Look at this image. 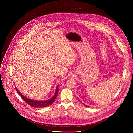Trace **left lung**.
I'll return each instance as SVG.
<instances>
[{"mask_svg": "<svg viewBox=\"0 0 133 133\" xmlns=\"http://www.w3.org/2000/svg\"><path fill=\"white\" fill-rule=\"evenodd\" d=\"M82 104H83V103H82ZM83 104V105H84V104ZM85 106H87V107H88V106H86V105H85Z\"/></svg>", "mask_w": 133, "mask_h": 133, "instance_id": "obj_1", "label": "left lung"}]
</instances>
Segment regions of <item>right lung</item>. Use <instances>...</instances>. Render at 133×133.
Here are the masks:
<instances>
[{"label": "right lung", "mask_w": 133, "mask_h": 133, "mask_svg": "<svg viewBox=\"0 0 133 133\" xmlns=\"http://www.w3.org/2000/svg\"><path fill=\"white\" fill-rule=\"evenodd\" d=\"M16 88V90L17 91V92L19 94V95L21 96V97H22V98L26 103H27L29 105L34 107H38V108H41V107H45L47 106H48L49 105H50L51 104H52L53 103V102L55 101L57 96V94L59 91V89H58V86L56 88V90L55 92V94L54 95V96L47 101H34V100H32V99H30L29 98H27V97H25L24 95L19 92L18 90V89L17 88V87Z\"/></svg>", "instance_id": "right-lung-1"}]
</instances>
